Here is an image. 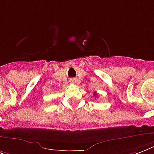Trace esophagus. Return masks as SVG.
I'll use <instances>...</instances> for the list:
<instances>
[{"mask_svg":"<svg viewBox=\"0 0 154 154\" xmlns=\"http://www.w3.org/2000/svg\"><path fill=\"white\" fill-rule=\"evenodd\" d=\"M69 82H71V83H75V82H77V80H76V78H71V79L69 80Z\"/></svg>","mask_w":154,"mask_h":154,"instance_id":"obj_1","label":"esophagus"}]
</instances>
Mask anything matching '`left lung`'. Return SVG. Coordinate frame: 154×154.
I'll use <instances>...</instances> for the list:
<instances>
[{
	"label": "left lung",
	"instance_id": "obj_1",
	"mask_svg": "<svg viewBox=\"0 0 154 154\" xmlns=\"http://www.w3.org/2000/svg\"><path fill=\"white\" fill-rule=\"evenodd\" d=\"M94 95H96V94H94Z\"/></svg>",
	"mask_w": 154,
	"mask_h": 154
}]
</instances>
